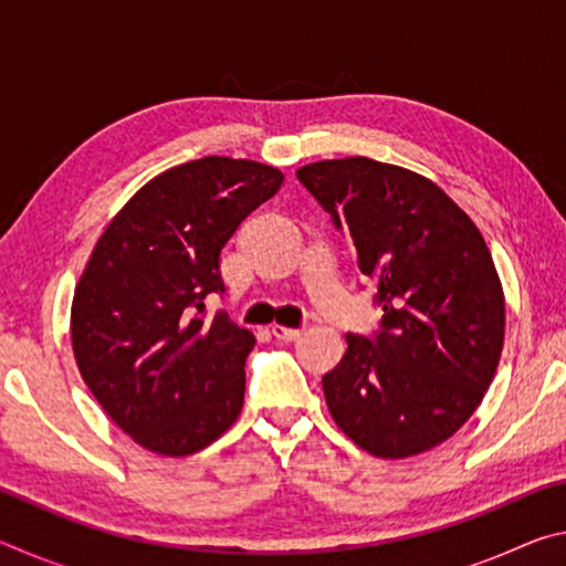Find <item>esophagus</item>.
<instances>
[{
    "label": "esophagus",
    "instance_id": "obj_1",
    "mask_svg": "<svg viewBox=\"0 0 566 566\" xmlns=\"http://www.w3.org/2000/svg\"><path fill=\"white\" fill-rule=\"evenodd\" d=\"M272 334H274L276 339H282V342H294V339L302 337L304 329H300V327H284V324H272Z\"/></svg>",
    "mask_w": 566,
    "mask_h": 566
}]
</instances>
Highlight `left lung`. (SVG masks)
Segmentation results:
<instances>
[{
  "label": "left lung",
  "mask_w": 566,
  "mask_h": 566,
  "mask_svg": "<svg viewBox=\"0 0 566 566\" xmlns=\"http://www.w3.org/2000/svg\"><path fill=\"white\" fill-rule=\"evenodd\" d=\"M349 234L385 310L375 339L347 334L322 377L332 419L364 452L407 459L459 432L504 347V292L490 247L432 179L369 157L296 169Z\"/></svg>",
  "instance_id": "left-lung-1"
}]
</instances>
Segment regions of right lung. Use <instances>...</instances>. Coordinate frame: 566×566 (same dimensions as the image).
<instances>
[{
  "label": "right lung",
  "instance_id": "right-lung-1",
  "mask_svg": "<svg viewBox=\"0 0 566 566\" xmlns=\"http://www.w3.org/2000/svg\"><path fill=\"white\" fill-rule=\"evenodd\" d=\"M284 175L205 157L149 179L104 229L76 282L72 352L122 432L161 457L217 442L244 405L254 334L207 296L224 292L219 254Z\"/></svg>",
  "mask_w": 566,
  "mask_h": 566
}]
</instances>
